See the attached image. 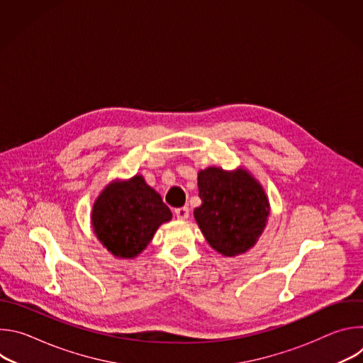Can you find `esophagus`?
<instances>
[{
    "mask_svg": "<svg viewBox=\"0 0 363 363\" xmlns=\"http://www.w3.org/2000/svg\"><path fill=\"white\" fill-rule=\"evenodd\" d=\"M175 216L178 220H186L189 217V210L186 206H181V208L175 210Z\"/></svg>",
    "mask_w": 363,
    "mask_h": 363,
    "instance_id": "esophagus-1",
    "label": "esophagus"
}]
</instances>
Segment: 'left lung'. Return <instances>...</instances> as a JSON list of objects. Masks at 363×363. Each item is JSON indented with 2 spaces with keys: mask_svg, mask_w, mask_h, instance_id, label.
Masks as SVG:
<instances>
[{
  "mask_svg": "<svg viewBox=\"0 0 363 363\" xmlns=\"http://www.w3.org/2000/svg\"><path fill=\"white\" fill-rule=\"evenodd\" d=\"M202 201L194 217L205 240L223 255L248 251L262 235L270 214L269 198L248 171L208 167L198 172Z\"/></svg>",
  "mask_w": 363,
  "mask_h": 363,
  "instance_id": "left-lung-1",
  "label": "left lung"
}]
</instances>
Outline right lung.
<instances>
[{"instance_id":"obj_1","label":"right lung","mask_w":363,"mask_h":363,"mask_svg":"<svg viewBox=\"0 0 363 363\" xmlns=\"http://www.w3.org/2000/svg\"><path fill=\"white\" fill-rule=\"evenodd\" d=\"M172 213L142 175L112 181L96 198L91 225L99 241L119 258H133Z\"/></svg>"}]
</instances>
